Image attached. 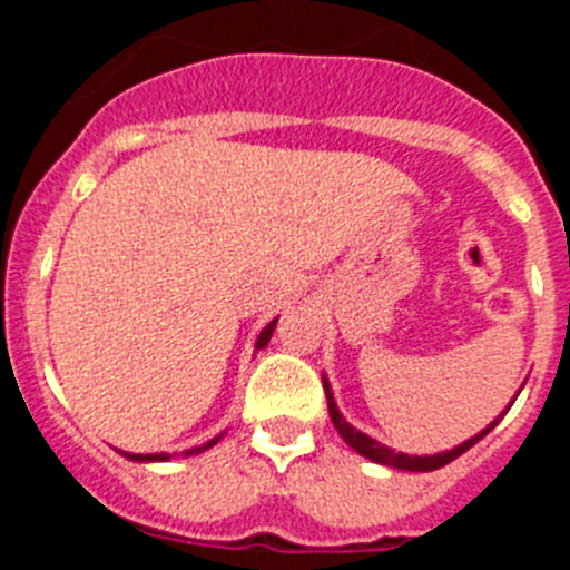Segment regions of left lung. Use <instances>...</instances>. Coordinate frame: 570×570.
Listing matches in <instances>:
<instances>
[{
	"label": "left lung",
	"mask_w": 570,
	"mask_h": 570,
	"mask_svg": "<svg viewBox=\"0 0 570 570\" xmlns=\"http://www.w3.org/2000/svg\"><path fill=\"white\" fill-rule=\"evenodd\" d=\"M322 387H325V396H328V414H331V422H334V428H336V431H340L342 440H345L347 445L354 448L356 454L365 456V460L380 462V465H387V468H396V471H436V468L448 465V462H454L456 456L465 454L468 448L476 445V442H480L482 436L488 434V431H493V428H497V422L502 420V416H500V420H493L491 425L485 428V431H480V434H476V436H471V440H465V442H462V445L451 448V451H442V454H434V456L396 454L394 448H387V445H382V442L371 440V436L362 434V431H356V428L351 425V422H347L345 416L340 414V407H336L334 394H331V385H328V380H325V376H322ZM520 391H522V387H520ZM517 396H520V394H517ZM511 405H513V402H511ZM511 405H508V407H511ZM502 414H505V411H502Z\"/></svg>",
	"instance_id": "left-lung-1"
}]
</instances>
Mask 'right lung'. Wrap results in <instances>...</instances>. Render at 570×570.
Returning a JSON list of instances; mask_svg holds the SVG:
<instances>
[{"label":"right lung","instance_id":"right-lung-1","mask_svg":"<svg viewBox=\"0 0 570 570\" xmlns=\"http://www.w3.org/2000/svg\"><path fill=\"white\" fill-rule=\"evenodd\" d=\"M274 328H276V320H274V322H268V325H265V328H262V334L256 336V351H259V347L268 345V342H271V334H274ZM216 442H219V436H216V440H210V442H205L203 448H190V451H185V456L199 454V451H205V448L216 445ZM119 454L128 456V460H134V462H168V460H170V454H125V451H119Z\"/></svg>","mask_w":570,"mask_h":570}]
</instances>
